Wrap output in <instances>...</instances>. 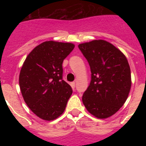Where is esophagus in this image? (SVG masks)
<instances>
[{
    "instance_id": "34e87169",
    "label": "esophagus",
    "mask_w": 146,
    "mask_h": 146,
    "mask_svg": "<svg viewBox=\"0 0 146 146\" xmlns=\"http://www.w3.org/2000/svg\"><path fill=\"white\" fill-rule=\"evenodd\" d=\"M70 86L72 87H73V88H75V86H76V83H75V82H70Z\"/></svg>"
}]
</instances>
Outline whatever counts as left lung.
I'll list each match as a JSON object with an SVG mask.
<instances>
[{
  "label": "left lung",
  "instance_id": "8db88e82",
  "mask_svg": "<svg viewBox=\"0 0 146 146\" xmlns=\"http://www.w3.org/2000/svg\"><path fill=\"white\" fill-rule=\"evenodd\" d=\"M78 47L92 73L82 102L97 118L109 117L123 105L130 91L131 73L127 57L104 40H94Z\"/></svg>",
  "mask_w": 146,
  "mask_h": 146
}]
</instances>
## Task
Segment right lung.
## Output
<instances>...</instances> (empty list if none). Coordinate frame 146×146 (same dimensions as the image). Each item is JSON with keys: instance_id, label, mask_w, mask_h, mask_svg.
<instances>
[{"instance_id": "right-lung-1", "label": "right lung", "mask_w": 146, "mask_h": 146, "mask_svg": "<svg viewBox=\"0 0 146 146\" xmlns=\"http://www.w3.org/2000/svg\"><path fill=\"white\" fill-rule=\"evenodd\" d=\"M74 47L72 43L44 42L29 54L22 66V96L31 111L43 120H53L61 115L73 93L63 80L62 64Z\"/></svg>"}]
</instances>
